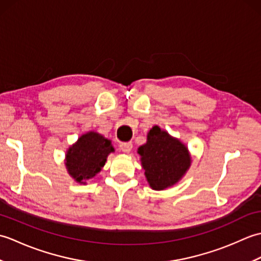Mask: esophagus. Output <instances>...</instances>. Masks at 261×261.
I'll list each match as a JSON object with an SVG mask.
<instances>
[{
    "mask_svg": "<svg viewBox=\"0 0 261 261\" xmlns=\"http://www.w3.org/2000/svg\"><path fill=\"white\" fill-rule=\"evenodd\" d=\"M132 149V143L131 142H121L119 145V150L122 152L129 153Z\"/></svg>",
    "mask_w": 261,
    "mask_h": 261,
    "instance_id": "1",
    "label": "esophagus"
}]
</instances>
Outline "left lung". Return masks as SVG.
<instances>
[{
	"mask_svg": "<svg viewBox=\"0 0 261 261\" xmlns=\"http://www.w3.org/2000/svg\"><path fill=\"white\" fill-rule=\"evenodd\" d=\"M138 152L149 185L156 191L174 185L191 165L187 148L157 125L149 131L147 143Z\"/></svg>",
	"mask_w": 261,
	"mask_h": 261,
	"instance_id": "left-lung-1",
	"label": "left lung"
}]
</instances>
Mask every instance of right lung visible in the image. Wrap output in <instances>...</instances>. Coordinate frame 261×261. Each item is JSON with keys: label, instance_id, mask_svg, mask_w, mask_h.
Here are the masks:
<instances>
[{"label": "right lung", "instance_id": "right-lung-1", "mask_svg": "<svg viewBox=\"0 0 261 261\" xmlns=\"http://www.w3.org/2000/svg\"><path fill=\"white\" fill-rule=\"evenodd\" d=\"M114 151L111 141L96 132L82 136L66 154V167L69 175L79 182L95 176L107 162L110 152Z\"/></svg>", "mask_w": 261, "mask_h": 261}]
</instances>
